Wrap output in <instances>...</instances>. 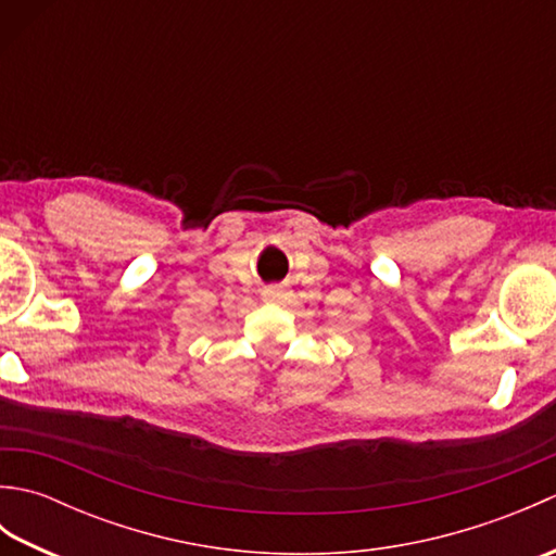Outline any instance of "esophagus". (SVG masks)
Wrapping results in <instances>:
<instances>
[{
  "label": "esophagus",
  "mask_w": 556,
  "mask_h": 556,
  "mask_svg": "<svg viewBox=\"0 0 556 556\" xmlns=\"http://www.w3.org/2000/svg\"><path fill=\"white\" fill-rule=\"evenodd\" d=\"M263 296H265L267 303H285L287 296H289V291L285 287H267Z\"/></svg>",
  "instance_id": "1"
}]
</instances>
